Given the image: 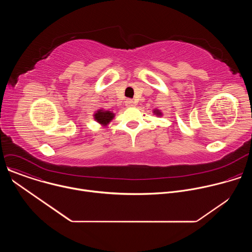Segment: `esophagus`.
Returning a JSON list of instances; mask_svg holds the SVG:
<instances>
[{
  "label": "esophagus",
  "instance_id": "34e87169",
  "mask_svg": "<svg viewBox=\"0 0 252 252\" xmlns=\"http://www.w3.org/2000/svg\"><path fill=\"white\" fill-rule=\"evenodd\" d=\"M126 106H133L134 105V101L132 99H130V98H127L126 100Z\"/></svg>",
  "mask_w": 252,
  "mask_h": 252
}]
</instances>
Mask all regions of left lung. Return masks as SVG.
<instances>
[{
  "instance_id": "left-lung-1",
  "label": "left lung",
  "mask_w": 252,
  "mask_h": 252,
  "mask_svg": "<svg viewBox=\"0 0 252 252\" xmlns=\"http://www.w3.org/2000/svg\"><path fill=\"white\" fill-rule=\"evenodd\" d=\"M155 114H156V115H158V116H160V115H161V114H160V112H159V111H157V110L155 111Z\"/></svg>"
}]
</instances>
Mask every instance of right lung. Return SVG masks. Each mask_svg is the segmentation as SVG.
<instances>
[{"mask_svg": "<svg viewBox=\"0 0 252 252\" xmlns=\"http://www.w3.org/2000/svg\"><path fill=\"white\" fill-rule=\"evenodd\" d=\"M115 115L109 111L103 112V111H98L96 112V114L94 115V119L97 123L101 124V125H107L113 119H114Z\"/></svg>", "mask_w": 252, "mask_h": 252, "instance_id": "right-lung-1", "label": "right lung"}]
</instances>
